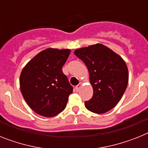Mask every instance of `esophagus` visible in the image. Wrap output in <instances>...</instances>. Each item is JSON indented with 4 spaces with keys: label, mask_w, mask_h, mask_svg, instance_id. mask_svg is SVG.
<instances>
[{
    "label": "esophagus",
    "mask_w": 148,
    "mask_h": 148,
    "mask_svg": "<svg viewBox=\"0 0 148 148\" xmlns=\"http://www.w3.org/2000/svg\"><path fill=\"white\" fill-rule=\"evenodd\" d=\"M82 85H83V84H82L81 82H80V84H78L77 86H75V90H76L77 92L79 91V89H80V87H81V86H82Z\"/></svg>",
    "instance_id": "1"
}]
</instances>
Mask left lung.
<instances>
[{
  "mask_svg": "<svg viewBox=\"0 0 148 148\" xmlns=\"http://www.w3.org/2000/svg\"><path fill=\"white\" fill-rule=\"evenodd\" d=\"M74 54L87 67L93 95L85 101L86 108L104 114L120 101L129 81L128 68L123 58L106 46L96 43L80 48Z\"/></svg>",
  "mask_w": 148,
  "mask_h": 148,
  "instance_id": "1",
  "label": "left lung"
}]
</instances>
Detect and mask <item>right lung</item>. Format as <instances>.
<instances>
[{
	"instance_id": "obj_1",
	"label": "right lung",
	"mask_w": 148,
	"mask_h": 148,
	"mask_svg": "<svg viewBox=\"0 0 148 148\" xmlns=\"http://www.w3.org/2000/svg\"><path fill=\"white\" fill-rule=\"evenodd\" d=\"M70 53L68 49L47 48L31 59L21 72L22 96L40 116L52 117L62 112L73 92V87L62 72Z\"/></svg>"
}]
</instances>
